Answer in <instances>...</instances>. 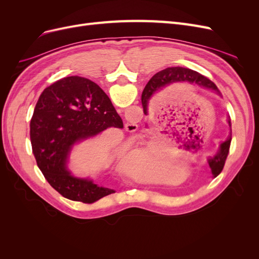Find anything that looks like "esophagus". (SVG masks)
<instances>
[{"mask_svg":"<svg viewBox=\"0 0 259 259\" xmlns=\"http://www.w3.org/2000/svg\"><path fill=\"white\" fill-rule=\"evenodd\" d=\"M125 130H126L127 132H130V133H134V132H136L137 131V128H138V125L136 124V123H133V122H127V123H125Z\"/></svg>","mask_w":259,"mask_h":259,"instance_id":"obj_1","label":"esophagus"}]
</instances>
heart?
<instances>
[{
  "mask_svg": "<svg viewBox=\"0 0 259 259\" xmlns=\"http://www.w3.org/2000/svg\"><path fill=\"white\" fill-rule=\"evenodd\" d=\"M162 149L159 145H147L130 151L123 159V170L140 184H156L161 180Z\"/></svg>",
  "mask_w": 259,
  "mask_h": 259,
  "instance_id": "heart-1",
  "label": "heart"
}]
</instances>
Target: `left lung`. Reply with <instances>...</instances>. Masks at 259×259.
<instances>
[{
  "label": "left lung",
  "mask_w": 259,
  "mask_h": 259,
  "mask_svg": "<svg viewBox=\"0 0 259 259\" xmlns=\"http://www.w3.org/2000/svg\"><path fill=\"white\" fill-rule=\"evenodd\" d=\"M177 82L198 84L199 86H202V88L215 91L217 94H221L217 89V86L213 82H211L209 79H207V77H205L204 75L198 73L197 71H193V70L183 68V67L166 68V69L162 70V71H159L158 73H155L151 77L150 81L147 83L146 88L143 92V95H142V104H143V108H144V113L147 114L149 99L151 98V96L156 91H159L162 88H165V86H167V85L177 83ZM228 123H229V126L231 127L230 117L228 119ZM230 143H231V133L228 136V138H227L225 142H223L221 144V147H219L217 153L213 156H209V158L207 159L208 165L211 169V174H213L214 177L221 174V171L224 168L226 159L229 153ZM184 146L186 149H194L195 147H197L195 138L189 140L188 144H185Z\"/></svg>",
  "instance_id": "obj_1"
}]
</instances>
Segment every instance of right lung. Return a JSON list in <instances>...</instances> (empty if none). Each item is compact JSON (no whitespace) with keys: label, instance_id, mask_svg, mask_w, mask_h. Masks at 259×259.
<instances>
[{"label":"right lung","instance_id":"obj_1","mask_svg":"<svg viewBox=\"0 0 259 259\" xmlns=\"http://www.w3.org/2000/svg\"><path fill=\"white\" fill-rule=\"evenodd\" d=\"M123 122L106 93L82 76H67L46 88L30 122V139L38 168L62 197L94 203L113 189L71 175L67 167L72 147Z\"/></svg>","mask_w":259,"mask_h":259}]
</instances>
